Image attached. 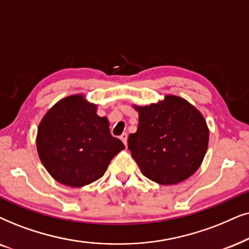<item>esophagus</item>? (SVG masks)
Here are the masks:
<instances>
[{
    "label": "esophagus",
    "instance_id": "1",
    "mask_svg": "<svg viewBox=\"0 0 249 249\" xmlns=\"http://www.w3.org/2000/svg\"><path fill=\"white\" fill-rule=\"evenodd\" d=\"M127 138H128L127 133H123V134L121 135V140L123 141V143H124L125 145L127 144Z\"/></svg>",
    "mask_w": 249,
    "mask_h": 249
}]
</instances>
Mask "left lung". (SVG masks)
<instances>
[{"mask_svg": "<svg viewBox=\"0 0 249 249\" xmlns=\"http://www.w3.org/2000/svg\"><path fill=\"white\" fill-rule=\"evenodd\" d=\"M135 109L138 131L128 135L127 143L142 174L166 185L191 177L200 166L208 145L210 133L200 112L175 95Z\"/></svg>", "mask_w": 249, "mask_h": 249, "instance_id": "left-lung-1", "label": "left lung"}]
</instances>
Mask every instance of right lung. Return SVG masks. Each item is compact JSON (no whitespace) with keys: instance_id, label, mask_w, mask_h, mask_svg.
Returning <instances> with one entry per match:
<instances>
[{"instance_id":"right-lung-1","label":"right lung","mask_w":249,"mask_h":249,"mask_svg":"<svg viewBox=\"0 0 249 249\" xmlns=\"http://www.w3.org/2000/svg\"><path fill=\"white\" fill-rule=\"evenodd\" d=\"M41 161L55 180L82 187L100 178L109 163L125 148L112 137L106 117L82 95L65 98L50 109L37 130Z\"/></svg>"}]
</instances>
